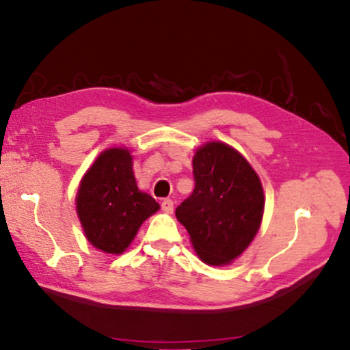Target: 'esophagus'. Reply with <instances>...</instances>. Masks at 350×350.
Listing matches in <instances>:
<instances>
[{"instance_id": "esophagus-1", "label": "esophagus", "mask_w": 350, "mask_h": 350, "mask_svg": "<svg viewBox=\"0 0 350 350\" xmlns=\"http://www.w3.org/2000/svg\"><path fill=\"white\" fill-rule=\"evenodd\" d=\"M162 210H163V213H167V215H171V213H173V210H174V202L171 199H165L163 202H162Z\"/></svg>"}]
</instances>
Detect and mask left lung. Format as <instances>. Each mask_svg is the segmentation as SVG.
I'll list each match as a JSON object with an SVG mask.
<instances>
[{
	"instance_id": "obj_1",
	"label": "left lung",
	"mask_w": 350,
	"mask_h": 350,
	"mask_svg": "<svg viewBox=\"0 0 350 350\" xmlns=\"http://www.w3.org/2000/svg\"><path fill=\"white\" fill-rule=\"evenodd\" d=\"M194 191L176 208L202 262L232 264L258 234L264 189L250 162L228 144L211 140L193 156Z\"/></svg>"
}]
</instances>
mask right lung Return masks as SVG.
Masks as SVG:
<instances>
[{
    "instance_id": "right-lung-1",
    "label": "right lung",
    "mask_w": 350,
    "mask_h": 350,
    "mask_svg": "<svg viewBox=\"0 0 350 350\" xmlns=\"http://www.w3.org/2000/svg\"><path fill=\"white\" fill-rule=\"evenodd\" d=\"M161 205L142 191L126 146L106 148L83 174L75 210L83 233L92 247L106 254H122L139 228Z\"/></svg>"
}]
</instances>
